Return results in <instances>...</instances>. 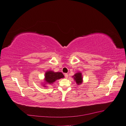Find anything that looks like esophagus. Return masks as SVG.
I'll list each match as a JSON object with an SVG mask.
<instances>
[{
    "label": "esophagus",
    "instance_id": "obj_1",
    "mask_svg": "<svg viewBox=\"0 0 126 126\" xmlns=\"http://www.w3.org/2000/svg\"><path fill=\"white\" fill-rule=\"evenodd\" d=\"M65 78L67 79L68 78V74H67V73H65Z\"/></svg>",
    "mask_w": 126,
    "mask_h": 126
}]
</instances>
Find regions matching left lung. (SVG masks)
Returning <instances> with one entry per match:
<instances>
[{
  "mask_svg": "<svg viewBox=\"0 0 126 126\" xmlns=\"http://www.w3.org/2000/svg\"><path fill=\"white\" fill-rule=\"evenodd\" d=\"M74 81L76 82L77 84L78 85H81L83 82V78L82 73L80 72H78L77 73H75V74L72 76Z\"/></svg>",
  "mask_w": 126,
  "mask_h": 126,
  "instance_id": "1",
  "label": "left lung"
}]
</instances>
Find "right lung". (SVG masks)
<instances>
[{
    "mask_svg": "<svg viewBox=\"0 0 126 126\" xmlns=\"http://www.w3.org/2000/svg\"><path fill=\"white\" fill-rule=\"evenodd\" d=\"M64 76L62 72H54L52 70L47 71L45 73V78H44V84L43 85V86L44 87H47L46 85H51L54 83L56 80L62 78H64Z\"/></svg>",
    "mask_w": 126,
    "mask_h": 126,
    "instance_id": "obj_1",
    "label": "right lung"
}]
</instances>
